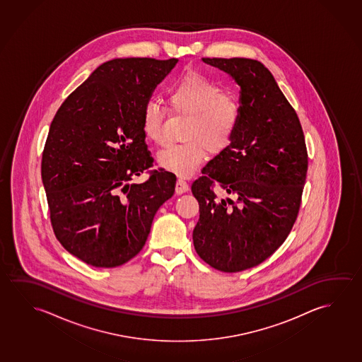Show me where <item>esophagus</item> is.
<instances>
[{"instance_id": "esophagus-1", "label": "esophagus", "mask_w": 362, "mask_h": 362, "mask_svg": "<svg viewBox=\"0 0 362 362\" xmlns=\"http://www.w3.org/2000/svg\"><path fill=\"white\" fill-rule=\"evenodd\" d=\"M189 189V184L185 181L184 178H177V182H176V192L177 194H184Z\"/></svg>"}]
</instances>
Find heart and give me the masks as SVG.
<instances>
[{
	"instance_id": "obj_1",
	"label": "heart",
	"mask_w": 362,
	"mask_h": 362,
	"mask_svg": "<svg viewBox=\"0 0 362 362\" xmlns=\"http://www.w3.org/2000/svg\"><path fill=\"white\" fill-rule=\"evenodd\" d=\"M171 110L189 115L185 128L186 144L170 146L160 152L158 163L168 171L189 176L209 153L228 148L240 123L241 107L233 93L223 92L216 81L200 71H187L175 81L168 93ZM167 115L155 100L142 110V128L151 142L166 144Z\"/></svg>"
}]
</instances>
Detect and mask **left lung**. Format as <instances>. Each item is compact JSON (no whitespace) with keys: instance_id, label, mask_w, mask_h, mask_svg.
<instances>
[{"instance_id":"8db88e82","label":"left lung","mask_w":362,"mask_h":362,"mask_svg":"<svg viewBox=\"0 0 362 362\" xmlns=\"http://www.w3.org/2000/svg\"><path fill=\"white\" fill-rule=\"evenodd\" d=\"M202 62L240 86L241 118L231 144L191 186L200 205L192 239L205 263L236 273L263 263L287 239L298 216L308 153L298 115L263 64ZM215 185L232 197L220 201Z\"/></svg>"}]
</instances>
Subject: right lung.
<instances>
[{
    "label": "right lung",
    "mask_w": 362,
    "mask_h": 362,
    "mask_svg": "<svg viewBox=\"0 0 362 362\" xmlns=\"http://www.w3.org/2000/svg\"><path fill=\"white\" fill-rule=\"evenodd\" d=\"M177 59H113L64 100L54 117L41 178L57 239L97 268L124 264L142 250L157 210L176 176L153 166L142 110Z\"/></svg>",
    "instance_id": "obj_1"
}]
</instances>
